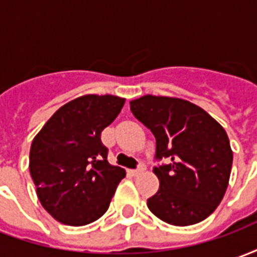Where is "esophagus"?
I'll list each match as a JSON object with an SVG mask.
<instances>
[{
    "instance_id": "1",
    "label": "esophagus",
    "mask_w": 257,
    "mask_h": 257,
    "mask_svg": "<svg viewBox=\"0 0 257 257\" xmlns=\"http://www.w3.org/2000/svg\"><path fill=\"white\" fill-rule=\"evenodd\" d=\"M146 171V165H140L139 168H138V169H131V171H129V172L132 173V175H134V176H136V175H139V173H143Z\"/></svg>"
}]
</instances>
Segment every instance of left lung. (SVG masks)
Instances as JSON below:
<instances>
[{"label": "left lung", "mask_w": 257, "mask_h": 257, "mask_svg": "<svg viewBox=\"0 0 257 257\" xmlns=\"http://www.w3.org/2000/svg\"><path fill=\"white\" fill-rule=\"evenodd\" d=\"M131 110L156 136L154 168L160 189L147 206L173 226H191L206 219L226 194L232 150L226 131L197 104L169 96L145 95L131 100Z\"/></svg>", "instance_id": "obj_1"}]
</instances>
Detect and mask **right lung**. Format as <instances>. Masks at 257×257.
<instances>
[{"label": "right lung", "mask_w": 257, "mask_h": 257, "mask_svg": "<svg viewBox=\"0 0 257 257\" xmlns=\"http://www.w3.org/2000/svg\"><path fill=\"white\" fill-rule=\"evenodd\" d=\"M123 103L114 95L79 96L60 107L33 139L29 168L37 197L60 223L85 226L108 209L126 173L108 164L100 134Z\"/></svg>", "instance_id": "right-lung-1"}]
</instances>
